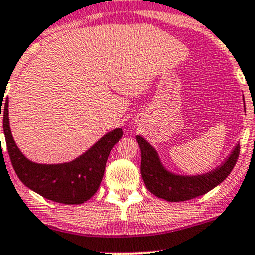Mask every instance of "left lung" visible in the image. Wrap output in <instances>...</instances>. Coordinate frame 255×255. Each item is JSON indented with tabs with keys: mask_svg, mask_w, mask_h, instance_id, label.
<instances>
[{
	"mask_svg": "<svg viewBox=\"0 0 255 255\" xmlns=\"http://www.w3.org/2000/svg\"><path fill=\"white\" fill-rule=\"evenodd\" d=\"M136 141L141 150V176L146 188L152 194L166 201H184L206 194L229 176L240 154V145L235 146L228 159L215 170L197 176H181L168 171L160 163L159 157L142 136Z\"/></svg>",
	"mask_w": 255,
	"mask_h": 255,
	"instance_id": "1",
	"label": "left lung"
}]
</instances>
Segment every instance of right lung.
<instances>
[{"instance_id": "right-lung-1", "label": "right lung", "mask_w": 255, "mask_h": 255, "mask_svg": "<svg viewBox=\"0 0 255 255\" xmlns=\"http://www.w3.org/2000/svg\"><path fill=\"white\" fill-rule=\"evenodd\" d=\"M0 120L11 165L26 187L45 199L67 205L87 201L97 192L103 178L105 164L114 145L122 137V129L116 128L102 137L89 151L77 159L63 164H38L28 160L11 136L8 118V98H0ZM1 137V136H0Z\"/></svg>"}]
</instances>
